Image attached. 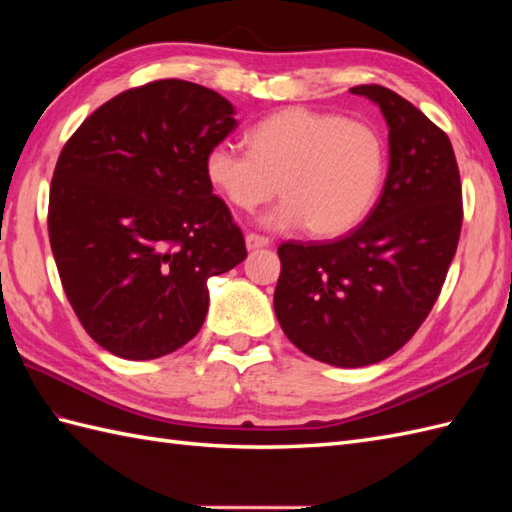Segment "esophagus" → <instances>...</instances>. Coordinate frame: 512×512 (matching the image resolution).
<instances>
[{
    "label": "esophagus",
    "mask_w": 512,
    "mask_h": 512,
    "mask_svg": "<svg viewBox=\"0 0 512 512\" xmlns=\"http://www.w3.org/2000/svg\"><path fill=\"white\" fill-rule=\"evenodd\" d=\"M270 244V239L264 235H257V233H248L246 235V248L248 250H255V248H264Z\"/></svg>",
    "instance_id": "obj_1"
}]
</instances>
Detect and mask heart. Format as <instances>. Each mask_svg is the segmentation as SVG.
Listing matches in <instances>:
<instances>
[{
	"instance_id": "obj_1",
	"label": "heart",
	"mask_w": 512,
	"mask_h": 512,
	"mask_svg": "<svg viewBox=\"0 0 512 512\" xmlns=\"http://www.w3.org/2000/svg\"><path fill=\"white\" fill-rule=\"evenodd\" d=\"M248 151L231 143L209 149L204 173L211 187L239 211L284 195L266 224L306 226L336 237L372 209L387 169L385 138L374 125L345 116L286 107L250 127Z\"/></svg>"
}]
</instances>
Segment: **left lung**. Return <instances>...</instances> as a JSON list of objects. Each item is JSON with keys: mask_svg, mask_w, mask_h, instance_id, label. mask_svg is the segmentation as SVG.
<instances>
[{"mask_svg": "<svg viewBox=\"0 0 512 512\" xmlns=\"http://www.w3.org/2000/svg\"><path fill=\"white\" fill-rule=\"evenodd\" d=\"M389 125L383 193L332 242H284L275 314L303 354L363 367L398 352L438 301L462 231V184L449 136L383 85H356Z\"/></svg>", "mask_w": 512, "mask_h": 512, "instance_id": "left-lung-1", "label": "left lung"}]
</instances>
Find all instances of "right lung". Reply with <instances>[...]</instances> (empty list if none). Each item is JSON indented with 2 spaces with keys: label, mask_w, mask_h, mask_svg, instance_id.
Wrapping results in <instances>:
<instances>
[{
  "label": "right lung",
  "mask_w": 512,
  "mask_h": 512,
  "mask_svg": "<svg viewBox=\"0 0 512 512\" xmlns=\"http://www.w3.org/2000/svg\"><path fill=\"white\" fill-rule=\"evenodd\" d=\"M233 114L209 88L162 79L101 105L61 149L52 255L74 314L107 352H176L202 328L206 281L246 259L242 228L204 173Z\"/></svg>",
  "instance_id": "1"
}]
</instances>
